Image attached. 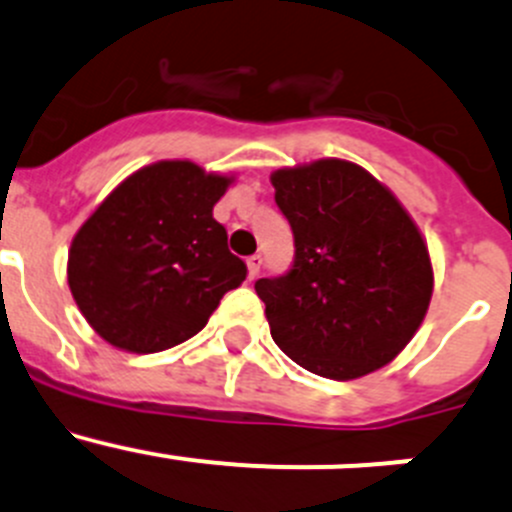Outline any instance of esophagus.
I'll list each match as a JSON object with an SVG mask.
<instances>
[{
    "mask_svg": "<svg viewBox=\"0 0 512 512\" xmlns=\"http://www.w3.org/2000/svg\"><path fill=\"white\" fill-rule=\"evenodd\" d=\"M260 265H262V255L247 257V272H250V280H255V277L260 275Z\"/></svg>",
    "mask_w": 512,
    "mask_h": 512,
    "instance_id": "esophagus-1",
    "label": "esophagus"
}]
</instances>
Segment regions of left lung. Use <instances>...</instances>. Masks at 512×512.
Wrapping results in <instances>:
<instances>
[{
	"label": "left lung",
	"instance_id": "left-lung-1",
	"mask_svg": "<svg viewBox=\"0 0 512 512\" xmlns=\"http://www.w3.org/2000/svg\"><path fill=\"white\" fill-rule=\"evenodd\" d=\"M270 180L294 235L289 272L255 282L275 344L324 379L386 366L431 302V257L416 223L349 160L280 168Z\"/></svg>",
	"mask_w": 512,
	"mask_h": 512
}]
</instances>
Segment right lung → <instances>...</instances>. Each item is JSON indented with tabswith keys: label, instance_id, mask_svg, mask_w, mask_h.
I'll return each mask as SVG.
<instances>
[{
	"label": "right lung",
	"instance_id": "add662e5",
	"mask_svg": "<svg viewBox=\"0 0 512 512\" xmlns=\"http://www.w3.org/2000/svg\"><path fill=\"white\" fill-rule=\"evenodd\" d=\"M232 178L190 160L128 175L79 227L69 289L98 337L153 354L195 337L247 267L227 250L213 208Z\"/></svg>",
	"mask_w": 512,
	"mask_h": 512
}]
</instances>
